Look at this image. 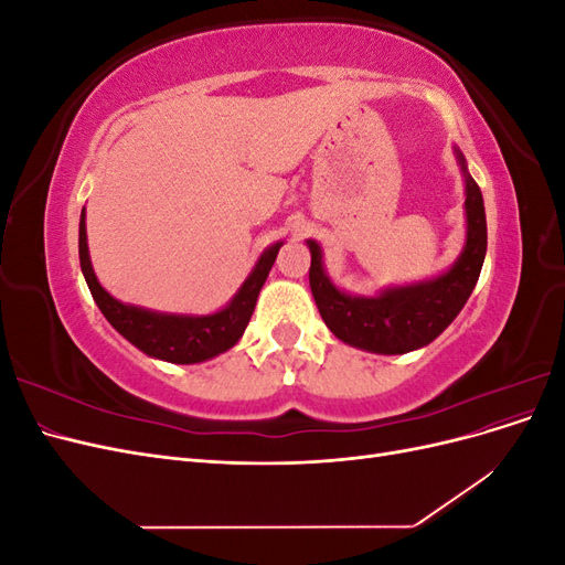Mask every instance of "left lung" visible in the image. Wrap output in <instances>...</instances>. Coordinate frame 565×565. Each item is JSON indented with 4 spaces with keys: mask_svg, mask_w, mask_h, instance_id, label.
I'll return each instance as SVG.
<instances>
[{
    "mask_svg": "<svg viewBox=\"0 0 565 565\" xmlns=\"http://www.w3.org/2000/svg\"><path fill=\"white\" fill-rule=\"evenodd\" d=\"M457 164L465 177L467 241L455 264L436 278L386 287L374 297H358L339 289L324 270L322 249L306 241L311 249L309 282L318 311L330 332L349 347L380 355H401L417 351L448 328L465 309L481 276L488 228L481 188L471 179L467 160L455 148Z\"/></svg>",
    "mask_w": 565,
    "mask_h": 565,
    "instance_id": "1",
    "label": "left lung"
}]
</instances>
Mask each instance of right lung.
I'll use <instances>...</instances> for the list:
<instances>
[{
    "label": "right lung",
    "instance_id": "right-lung-1",
    "mask_svg": "<svg viewBox=\"0 0 565 565\" xmlns=\"http://www.w3.org/2000/svg\"><path fill=\"white\" fill-rule=\"evenodd\" d=\"M280 247L282 241L273 243L262 252L252 273L224 309L207 316L162 313L143 309V306L122 303L106 292L92 266L87 245V214L82 210L79 216V266L100 313L136 349L150 358H158V361L177 365L210 361V358L233 349L241 341Z\"/></svg>",
    "mask_w": 565,
    "mask_h": 565
}]
</instances>
